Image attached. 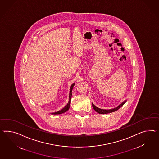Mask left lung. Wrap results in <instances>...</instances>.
<instances>
[{
	"label": "left lung",
	"mask_w": 159,
	"mask_h": 159,
	"mask_svg": "<svg viewBox=\"0 0 159 159\" xmlns=\"http://www.w3.org/2000/svg\"><path fill=\"white\" fill-rule=\"evenodd\" d=\"M126 102V101H125V102H122L120 105H119V106L117 107L116 108H114V109H112V110H102V109L98 108L97 107H96V106L94 105L93 104H92V107H93V108L94 111H96L98 114H106L111 113V112H115V111H117V110H119L122 106H123Z\"/></svg>",
	"instance_id": "8db88e82"
}]
</instances>
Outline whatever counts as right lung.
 <instances>
[{
  "label": "right lung",
  "instance_id": "obj_1",
  "mask_svg": "<svg viewBox=\"0 0 159 159\" xmlns=\"http://www.w3.org/2000/svg\"><path fill=\"white\" fill-rule=\"evenodd\" d=\"M74 85V84H73L71 86V88H70V90L69 101V102L67 103V104L63 109H61V111H57V112H55V113H53V114H56L57 115V114H63V113L65 112L67 110L69 109L70 106V102H71V96H72V93L71 92H72V90H73V88Z\"/></svg>",
  "mask_w": 159,
  "mask_h": 159
}]
</instances>
